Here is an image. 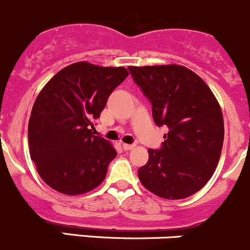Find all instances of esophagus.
Returning a JSON list of instances; mask_svg holds the SVG:
<instances>
[{
  "label": "esophagus",
  "instance_id": "obj_1",
  "mask_svg": "<svg viewBox=\"0 0 250 250\" xmlns=\"http://www.w3.org/2000/svg\"><path fill=\"white\" fill-rule=\"evenodd\" d=\"M123 148H124L125 150H131L135 148V145H127V143H123Z\"/></svg>",
  "mask_w": 250,
  "mask_h": 250
}]
</instances>
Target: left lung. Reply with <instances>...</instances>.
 <instances>
[{
  "label": "left lung",
  "mask_w": 250,
  "mask_h": 250,
  "mask_svg": "<svg viewBox=\"0 0 250 250\" xmlns=\"http://www.w3.org/2000/svg\"><path fill=\"white\" fill-rule=\"evenodd\" d=\"M152 103L154 123L169 132L160 149H148L138 169L148 191L165 199H184L211 179L224 143V118L209 86L184 65L128 66Z\"/></svg>",
  "instance_id": "left-lung-1"
}]
</instances>
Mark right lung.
I'll list each match as a JSON object with an SVG mask.
<instances>
[{
	"mask_svg": "<svg viewBox=\"0 0 250 250\" xmlns=\"http://www.w3.org/2000/svg\"><path fill=\"white\" fill-rule=\"evenodd\" d=\"M127 75L124 66L78 62L59 70L40 91L29 119V150L41 179L54 191L79 196L105 179L117 150L93 135V122Z\"/></svg>",
	"mask_w": 250,
	"mask_h": 250,
	"instance_id": "add662e5",
	"label": "right lung"
}]
</instances>
